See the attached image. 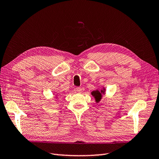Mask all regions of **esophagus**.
<instances>
[{
    "mask_svg": "<svg viewBox=\"0 0 159 159\" xmlns=\"http://www.w3.org/2000/svg\"><path fill=\"white\" fill-rule=\"evenodd\" d=\"M81 90H82V89H81V88H80V87H77L75 88V91H77V92H78V93L81 92Z\"/></svg>",
    "mask_w": 159,
    "mask_h": 159,
    "instance_id": "esophagus-1",
    "label": "esophagus"
}]
</instances>
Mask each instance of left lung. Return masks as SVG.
Here are the masks:
<instances>
[{"label": "left lung", "instance_id": "obj_1", "mask_svg": "<svg viewBox=\"0 0 159 159\" xmlns=\"http://www.w3.org/2000/svg\"><path fill=\"white\" fill-rule=\"evenodd\" d=\"M105 90L103 89L102 90H101L100 91H98V90H96V91H92V92H91V95L95 97L96 102L98 103L99 101L101 100V99H102V93L103 94L105 93Z\"/></svg>", "mask_w": 159, "mask_h": 159}]
</instances>
